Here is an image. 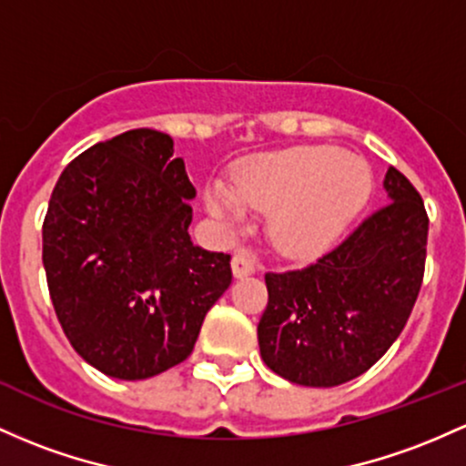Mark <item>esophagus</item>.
<instances>
[{
  "instance_id": "1",
  "label": "esophagus",
  "mask_w": 466,
  "mask_h": 466,
  "mask_svg": "<svg viewBox=\"0 0 466 466\" xmlns=\"http://www.w3.org/2000/svg\"><path fill=\"white\" fill-rule=\"evenodd\" d=\"M232 272L237 279H243V276H249L257 272V260L249 252L245 249H238L237 254L232 257Z\"/></svg>"
}]
</instances>
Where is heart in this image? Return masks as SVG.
Instances as JSON below:
<instances>
[{
    "label": "heart",
    "instance_id": "b5f03b06",
    "mask_svg": "<svg viewBox=\"0 0 466 466\" xmlns=\"http://www.w3.org/2000/svg\"><path fill=\"white\" fill-rule=\"evenodd\" d=\"M371 175L360 158L329 146H296L245 158L232 186L212 181L206 208L225 232L248 221V208L269 214L276 252L305 260L327 252L365 208Z\"/></svg>",
    "mask_w": 466,
    "mask_h": 466
}]
</instances>
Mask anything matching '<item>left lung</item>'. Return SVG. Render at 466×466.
Returning <instances> with one entry per match:
<instances>
[{
    "mask_svg": "<svg viewBox=\"0 0 466 466\" xmlns=\"http://www.w3.org/2000/svg\"><path fill=\"white\" fill-rule=\"evenodd\" d=\"M387 206L316 263L268 272L260 358L305 387H336L374 367L405 329L427 258L429 217L411 181L390 167Z\"/></svg>",
    "mask_w": 466,
    "mask_h": 466,
    "instance_id": "obj_1",
    "label": "left lung"
}]
</instances>
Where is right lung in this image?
<instances>
[{
    "label": "right lung",
    "instance_id": "obj_1",
    "mask_svg": "<svg viewBox=\"0 0 466 466\" xmlns=\"http://www.w3.org/2000/svg\"><path fill=\"white\" fill-rule=\"evenodd\" d=\"M172 146L150 127L95 143L61 172L44 218L61 329L86 362L121 380L186 360L232 283L229 254L187 234L197 190Z\"/></svg>",
    "mask_w": 466,
    "mask_h": 466
}]
</instances>
